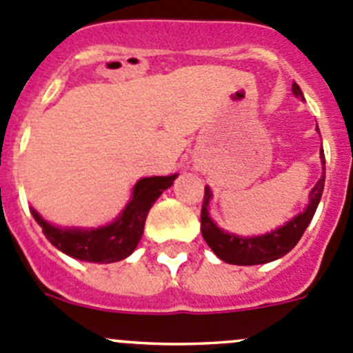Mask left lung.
<instances>
[{"instance_id": "left-lung-1", "label": "left lung", "mask_w": 353, "mask_h": 353, "mask_svg": "<svg viewBox=\"0 0 353 353\" xmlns=\"http://www.w3.org/2000/svg\"><path fill=\"white\" fill-rule=\"evenodd\" d=\"M292 94L296 97L303 99L301 88L298 83H292ZM319 130V127H317ZM321 163H322V176L314 186V190L308 195V205L305 207L303 212L294 216L291 221L285 223L281 228L272 230V232L265 233V235L256 236H242L235 235L221 230L216 223L212 221V217L209 214V203L212 199V192L210 188L205 186V196H203L202 205V236L207 242V245L214 251V254L219 259L230 265H240V266H251V265H263V263L275 261V259L282 258L288 254L292 247L299 242V239L305 233L306 226L310 225L312 217H314L315 210H317L319 202H321L322 192H324L325 183V158L324 150H321Z\"/></svg>"}]
</instances>
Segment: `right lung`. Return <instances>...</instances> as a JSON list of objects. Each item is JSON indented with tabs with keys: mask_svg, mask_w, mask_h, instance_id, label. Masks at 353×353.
Masks as SVG:
<instances>
[{
	"mask_svg": "<svg viewBox=\"0 0 353 353\" xmlns=\"http://www.w3.org/2000/svg\"><path fill=\"white\" fill-rule=\"evenodd\" d=\"M172 176L143 177L132 188V196L114 221L99 228H62L43 219L31 207V214L54 247L74 259L88 263H114L136 251L144 232V223L158 196L172 186Z\"/></svg>",
	"mask_w": 353,
	"mask_h": 353,
	"instance_id": "1",
	"label": "right lung"
}]
</instances>
